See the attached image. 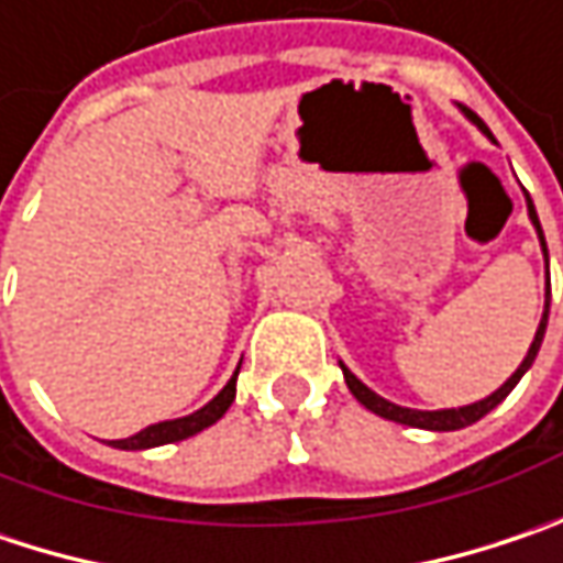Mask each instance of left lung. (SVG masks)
<instances>
[{
	"mask_svg": "<svg viewBox=\"0 0 563 563\" xmlns=\"http://www.w3.org/2000/svg\"><path fill=\"white\" fill-rule=\"evenodd\" d=\"M465 117L478 126L484 136H490V130L484 126V120L478 114H472L468 108H462ZM526 203H529V219H532V225H536V232H539V242H542V251H545V261H548V249H545V235H542V225H539V216H536V207H532V200L526 197ZM548 302H551V286L545 289V312H542V321H539V331H536V341H532V347L526 353V360L519 363V369L512 373L510 379L504 382L494 395H487V398H481L475 405H465V408H446V411H413V408H401V405H391V401H385L382 395H376L373 388H366L363 382L356 379L353 373H350L347 366L341 363V369H344V382H347V388L353 391V398L363 405V408H369L373 413H379L385 420H395V423H408V427H420V430H462V427H472L475 420H481L484 413H490L507 395H510L512 388H516V382L526 376V369L532 366V360L539 356V347H542V338H545V328H548Z\"/></svg>",
	"mask_w": 563,
	"mask_h": 563,
	"instance_id": "obj_1",
	"label": "left lung"
}]
</instances>
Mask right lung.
<instances>
[{
	"label": "right lung",
	"instance_id": "obj_1",
	"mask_svg": "<svg viewBox=\"0 0 563 563\" xmlns=\"http://www.w3.org/2000/svg\"><path fill=\"white\" fill-rule=\"evenodd\" d=\"M239 366H242V363H239ZM235 379H239V369H235V376H232V379L225 382V388L216 395L213 401H210V405H203L200 411L187 413V417H178V420L152 423V427L140 430V433H136V437H130V440H114L111 446L117 449L165 446V443H178V440H187V437H194V433H200V430L213 427L216 420L229 411V405L235 401Z\"/></svg>",
	"mask_w": 563,
	"mask_h": 563
}]
</instances>
